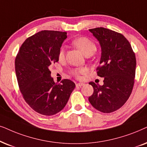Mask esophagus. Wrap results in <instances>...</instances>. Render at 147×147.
Listing matches in <instances>:
<instances>
[{"label":"esophagus","instance_id":"1","mask_svg":"<svg viewBox=\"0 0 147 147\" xmlns=\"http://www.w3.org/2000/svg\"><path fill=\"white\" fill-rule=\"evenodd\" d=\"M84 85H85V84L81 83H78L76 84V86H77V87H83V86H84Z\"/></svg>","mask_w":147,"mask_h":147}]
</instances>
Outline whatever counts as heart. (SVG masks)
<instances>
[{"label":"heart","instance_id":"1","mask_svg":"<svg viewBox=\"0 0 147 147\" xmlns=\"http://www.w3.org/2000/svg\"><path fill=\"white\" fill-rule=\"evenodd\" d=\"M72 44L76 48L81 51L82 53L86 56H91L96 52L97 46L93 40L87 37H79L72 41ZM65 56V50L63 47L60 49L58 52V59L64 60ZM87 70L85 68H75L72 70L70 72L77 78L81 77V75L86 73Z\"/></svg>","mask_w":147,"mask_h":147}]
</instances>
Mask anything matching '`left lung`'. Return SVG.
Instances as JSON below:
<instances>
[{"instance_id": "obj_1", "label": "left lung", "mask_w": 147, "mask_h": 147, "mask_svg": "<svg viewBox=\"0 0 147 147\" xmlns=\"http://www.w3.org/2000/svg\"><path fill=\"white\" fill-rule=\"evenodd\" d=\"M99 42L101 65L99 77H104L102 86L94 82L93 93L89 97L92 106L103 113L120 108L130 97L134 83L136 57L127 39L120 33L104 27L89 29Z\"/></svg>"}]
</instances>
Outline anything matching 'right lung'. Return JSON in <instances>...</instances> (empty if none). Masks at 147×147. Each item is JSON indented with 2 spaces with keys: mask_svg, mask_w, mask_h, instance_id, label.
Instances as JSON below:
<instances>
[{
  "mask_svg": "<svg viewBox=\"0 0 147 147\" xmlns=\"http://www.w3.org/2000/svg\"><path fill=\"white\" fill-rule=\"evenodd\" d=\"M66 32L44 30L25 40L15 58V72L23 99L31 108L52 116L68 102L75 84L69 79L55 83L49 68L58 62Z\"/></svg>",
  "mask_w": 147,
  "mask_h": 147,
  "instance_id": "1",
  "label": "right lung"
}]
</instances>
